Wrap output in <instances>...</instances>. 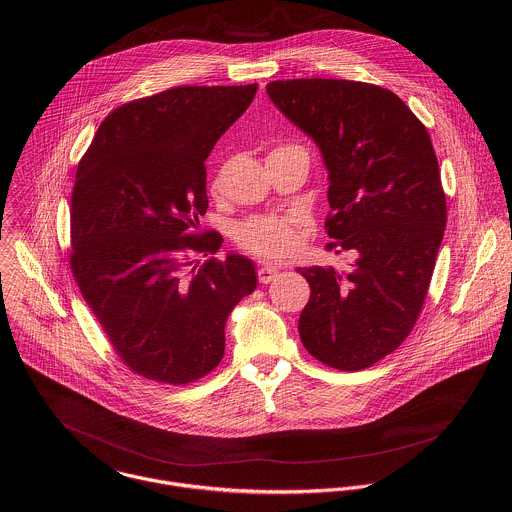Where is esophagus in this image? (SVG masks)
I'll return each mask as SVG.
<instances>
[{
    "instance_id": "1",
    "label": "esophagus",
    "mask_w": 512,
    "mask_h": 512,
    "mask_svg": "<svg viewBox=\"0 0 512 512\" xmlns=\"http://www.w3.org/2000/svg\"><path fill=\"white\" fill-rule=\"evenodd\" d=\"M277 269L275 267H269V265H261L259 269H257V277H259V283H263V285H269L275 277H277Z\"/></svg>"
}]
</instances>
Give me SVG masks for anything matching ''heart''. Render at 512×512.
<instances>
[{
    "mask_svg": "<svg viewBox=\"0 0 512 512\" xmlns=\"http://www.w3.org/2000/svg\"><path fill=\"white\" fill-rule=\"evenodd\" d=\"M235 241L241 249L259 259H287L295 253L299 243L297 219L275 213L249 217L247 221L237 225Z\"/></svg>",
    "mask_w": 512,
    "mask_h": 512,
    "instance_id": "1",
    "label": "heart"
}]
</instances>
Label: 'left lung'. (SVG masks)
Wrapping results in <instances>:
<instances>
[{"instance_id":"obj_1","label":"left lung","mask_w":512,"mask_h":512,"mask_svg":"<svg viewBox=\"0 0 512 512\" xmlns=\"http://www.w3.org/2000/svg\"><path fill=\"white\" fill-rule=\"evenodd\" d=\"M267 95L322 154L328 249L358 253L350 273L299 269L310 285L301 340L330 368L364 370L408 338L429 289L447 223L431 138L398 95L370 83L273 81Z\"/></svg>"}]
</instances>
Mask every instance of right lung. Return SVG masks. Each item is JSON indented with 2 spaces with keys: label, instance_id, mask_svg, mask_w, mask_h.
Segmentation results:
<instances>
[{
  "label": "right lung",
  "instance_id": "add662e5",
  "mask_svg": "<svg viewBox=\"0 0 512 512\" xmlns=\"http://www.w3.org/2000/svg\"><path fill=\"white\" fill-rule=\"evenodd\" d=\"M257 85L176 87L120 104L79 162L71 198V271L120 360L184 386L223 358L225 322L257 287L255 265L192 233L207 209L204 162Z\"/></svg>",
  "mask_w": 512,
  "mask_h": 512
}]
</instances>
